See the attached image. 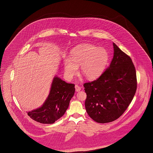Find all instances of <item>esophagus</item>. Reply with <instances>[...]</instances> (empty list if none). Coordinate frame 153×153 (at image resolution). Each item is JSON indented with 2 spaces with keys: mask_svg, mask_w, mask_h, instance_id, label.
<instances>
[{
  "mask_svg": "<svg viewBox=\"0 0 153 153\" xmlns=\"http://www.w3.org/2000/svg\"><path fill=\"white\" fill-rule=\"evenodd\" d=\"M75 89H76V92H79L81 89V88L80 86H79L78 85H75Z\"/></svg>",
  "mask_w": 153,
  "mask_h": 153,
  "instance_id": "obj_1",
  "label": "esophagus"
}]
</instances>
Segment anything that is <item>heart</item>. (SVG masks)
Listing matches in <instances>:
<instances>
[{
    "label": "heart",
    "mask_w": 153,
    "mask_h": 153,
    "mask_svg": "<svg viewBox=\"0 0 153 153\" xmlns=\"http://www.w3.org/2000/svg\"><path fill=\"white\" fill-rule=\"evenodd\" d=\"M108 60V54L102 48L92 45H81L74 48L70 57L64 62V72L68 79L80 72L88 80H94L101 76Z\"/></svg>",
    "instance_id": "heart-1"
}]
</instances>
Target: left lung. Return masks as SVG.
I'll return each mask as SVG.
<instances>
[{
	"label": "left lung",
	"mask_w": 153,
	"mask_h": 153,
	"mask_svg": "<svg viewBox=\"0 0 153 153\" xmlns=\"http://www.w3.org/2000/svg\"><path fill=\"white\" fill-rule=\"evenodd\" d=\"M114 56L108 69L99 79L85 83V107L88 114L100 123L113 122L131 103L137 87L135 66L131 58L115 43Z\"/></svg>",
	"instance_id": "8db88e82"
}]
</instances>
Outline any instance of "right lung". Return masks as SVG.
I'll return each instance as SVG.
<instances>
[{"label":"right lung","instance_id":"obj_1","mask_svg":"<svg viewBox=\"0 0 153 153\" xmlns=\"http://www.w3.org/2000/svg\"><path fill=\"white\" fill-rule=\"evenodd\" d=\"M73 84H68L55 76L50 92L43 104L36 109L26 112L32 119L43 124H53L62 117L74 94Z\"/></svg>","mask_w":153,"mask_h":153}]
</instances>
